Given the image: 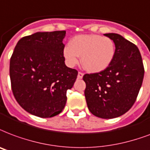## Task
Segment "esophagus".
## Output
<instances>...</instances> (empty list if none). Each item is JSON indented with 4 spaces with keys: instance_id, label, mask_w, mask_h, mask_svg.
<instances>
[{
    "instance_id": "obj_1",
    "label": "esophagus",
    "mask_w": 150,
    "mask_h": 150,
    "mask_svg": "<svg viewBox=\"0 0 150 150\" xmlns=\"http://www.w3.org/2000/svg\"><path fill=\"white\" fill-rule=\"evenodd\" d=\"M83 77V73L79 71V72L78 73V79H82Z\"/></svg>"
}]
</instances>
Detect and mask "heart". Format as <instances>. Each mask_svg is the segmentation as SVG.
Here are the masks:
<instances>
[{"label":"heart","instance_id":"b5f03b06","mask_svg":"<svg viewBox=\"0 0 150 150\" xmlns=\"http://www.w3.org/2000/svg\"><path fill=\"white\" fill-rule=\"evenodd\" d=\"M115 44L108 37L98 34H83L75 36L63 50L65 61L69 67L81 63L86 70L92 73L105 70L115 57Z\"/></svg>","mask_w":150,"mask_h":150}]
</instances>
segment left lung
I'll return each mask as SVG.
<instances>
[{
    "mask_svg": "<svg viewBox=\"0 0 150 150\" xmlns=\"http://www.w3.org/2000/svg\"><path fill=\"white\" fill-rule=\"evenodd\" d=\"M115 43L112 62L105 70L86 74L85 97L88 108L95 116L112 119L133 106L144 77L141 53L135 45L121 35L105 34Z\"/></svg>",
    "mask_w": 150,
    "mask_h": 150,
    "instance_id": "1",
    "label": "left lung"
}]
</instances>
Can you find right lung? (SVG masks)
Listing matches in <instances>:
<instances>
[{
  "mask_svg": "<svg viewBox=\"0 0 150 150\" xmlns=\"http://www.w3.org/2000/svg\"><path fill=\"white\" fill-rule=\"evenodd\" d=\"M65 30L37 32L22 38L10 60L12 93L27 112L42 118L60 114L78 75L65 65Z\"/></svg>",
  "mask_w": 150,
  "mask_h": 150,
  "instance_id": "obj_1",
  "label": "right lung"
}]
</instances>
